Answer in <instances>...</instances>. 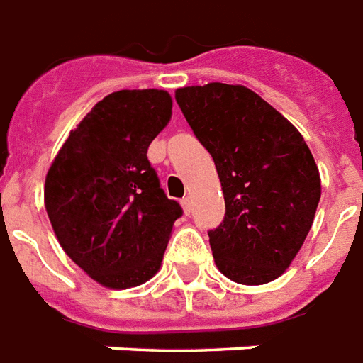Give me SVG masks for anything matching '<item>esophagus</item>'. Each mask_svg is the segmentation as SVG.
<instances>
[{
	"mask_svg": "<svg viewBox=\"0 0 363 363\" xmlns=\"http://www.w3.org/2000/svg\"><path fill=\"white\" fill-rule=\"evenodd\" d=\"M182 206H184L185 216H189L191 210H193V200H191V196H185V199H182Z\"/></svg>",
	"mask_w": 363,
	"mask_h": 363,
	"instance_id": "obj_1",
	"label": "esophagus"
}]
</instances>
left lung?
<instances>
[{
  "mask_svg": "<svg viewBox=\"0 0 363 363\" xmlns=\"http://www.w3.org/2000/svg\"><path fill=\"white\" fill-rule=\"evenodd\" d=\"M176 103L221 179L225 217L208 230L217 268L242 285L274 281L300 251L320 200L303 136L243 86L182 88Z\"/></svg>",
  "mask_w": 363,
  "mask_h": 363,
  "instance_id": "obj_1",
  "label": "left lung"
}]
</instances>
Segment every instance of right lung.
Segmentation results:
<instances>
[{
	"instance_id": "obj_1",
	"label": "right lung",
	"mask_w": 363,
	"mask_h": 363,
	"mask_svg": "<svg viewBox=\"0 0 363 363\" xmlns=\"http://www.w3.org/2000/svg\"><path fill=\"white\" fill-rule=\"evenodd\" d=\"M172 114L163 89H121L89 110L46 174L45 206L72 262L110 289L157 274L184 210L164 195L147 147Z\"/></svg>"
}]
</instances>
